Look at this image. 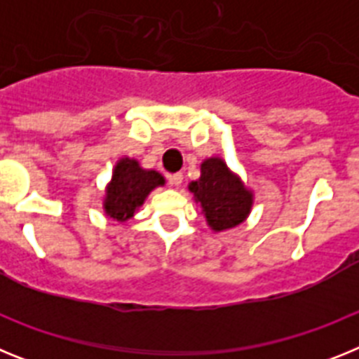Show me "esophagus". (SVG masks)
Listing matches in <instances>:
<instances>
[{"instance_id":"34e87169","label":"esophagus","mask_w":359,"mask_h":359,"mask_svg":"<svg viewBox=\"0 0 359 359\" xmlns=\"http://www.w3.org/2000/svg\"><path fill=\"white\" fill-rule=\"evenodd\" d=\"M169 183L174 187H180L183 183V172H174L169 174Z\"/></svg>"}]
</instances>
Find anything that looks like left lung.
I'll return each instance as SVG.
<instances>
[{
    "label": "left lung",
    "instance_id": "obj_1",
    "mask_svg": "<svg viewBox=\"0 0 359 359\" xmlns=\"http://www.w3.org/2000/svg\"><path fill=\"white\" fill-rule=\"evenodd\" d=\"M190 190L201 203L208 224L217 231L243 223L252 208V194L219 158L203 161L201 177L190 183Z\"/></svg>",
    "mask_w": 359,
    "mask_h": 359
}]
</instances>
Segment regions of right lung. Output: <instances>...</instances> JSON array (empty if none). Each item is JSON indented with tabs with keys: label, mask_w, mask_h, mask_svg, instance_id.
Instances as JSON below:
<instances>
[{
	"label": "right lung",
	"mask_w": 359,
	"mask_h": 359,
	"mask_svg": "<svg viewBox=\"0 0 359 359\" xmlns=\"http://www.w3.org/2000/svg\"><path fill=\"white\" fill-rule=\"evenodd\" d=\"M163 185V177L156 170L140 169L138 161L120 160L107 187V198L104 203L106 214L116 221L133 217L147 194L154 187Z\"/></svg>",
	"instance_id": "right-lung-1"
}]
</instances>
